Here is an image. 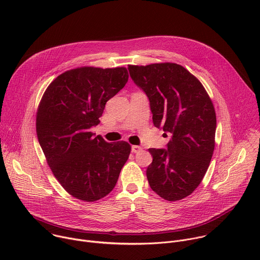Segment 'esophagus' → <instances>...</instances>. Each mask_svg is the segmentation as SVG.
<instances>
[{
	"label": "esophagus",
	"instance_id": "34e87169",
	"mask_svg": "<svg viewBox=\"0 0 260 260\" xmlns=\"http://www.w3.org/2000/svg\"><path fill=\"white\" fill-rule=\"evenodd\" d=\"M142 150V147H140V146H137V145H134V146H132V151L134 152V153H138V152H140Z\"/></svg>",
	"mask_w": 260,
	"mask_h": 260
}]
</instances>
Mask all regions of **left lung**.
<instances>
[{
    "label": "left lung",
    "mask_w": 260,
    "mask_h": 260,
    "mask_svg": "<svg viewBox=\"0 0 260 260\" xmlns=\"http://www.w3.org/2000/svg\"><path fill=\"white\" fill-rule=\"evenodd\" d=\"M129 76L150 103L154 126L170 134L167 149L150 148L146 175L151 189L174 202L201 184L215 147L216 114L202 83L177 63L128 66Z\"/></svg>",
    "instance_id": "obj_1"
}]
</instances>
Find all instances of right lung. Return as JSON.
<instances>
[{"label": "right lung", "instance_id": "obj_1", "mask_svg": "<svg viewBox=\"0 0 260 260\" xmlns=\"http://www.w3.org/2000/svg\"><path fill=\"white\" fill-rule=\"evenodd\" d=\"M128 80L125 68L84 67L67 71L47 87L36 129L47 162L72 197L94 202L115 187L131 145L108 143L90 132L106 103Z\"/></svg>", "mask_w": 260, "mask_h": 260}]
</instances>
